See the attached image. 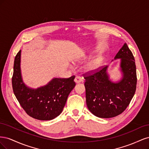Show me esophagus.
<instances>
[{
	"mask_svg": "<svg viewBox=\"0 0 149 149\" xmlns=\"http://www.w3.org/2000/svg\"><path fill=\"white\" fill-rule=\"evenodd\" d=\"M83 81V79L81 77H80V76H76V78L74 79V82L76 83H79Z\"/></svg>",
	"mask_w": 149,
	"mask_h": 149,
	"instance_id": "obj_1",
	"label": "esophagus"
}]
</instances>
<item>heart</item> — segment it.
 <instances>
[{
	"label": "heart",
	"instance_id": "heart-1",
	"mask_svg": "<svg viewBox=\"0 0 149 149\" xmlns=\"http://www.w3.org/2000/svg\"><path fill=\"white\" fill-rule=\"evenodd\" d=\"M102 63V58L98 57L89 61L86 66V69L88 71H93L97 69Z\"/></svg>",
	"mask_w": 149,
	"mask_h": 149
}]
</instances>
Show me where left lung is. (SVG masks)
<instances>
[{
  "label": "left lung",
  "instance_id": "obj_1",
  "mask_svg": "<svg viewBox=\"0 0 149 149\" xmlns=\"http://www.w3.org/2000/svg\"><path fill=\"white\" fill-rule=\"evenodd\" d=\"M120 59L123 78L114 83L107 73V66L93 74L85 73L86 100L88 109L98 118H111L127 107L136 90L137 74L134 57L124 43L114 60Z\"/></svg>",
  "mask_w": 149,
  "mask_h": 149
}]
</instances>
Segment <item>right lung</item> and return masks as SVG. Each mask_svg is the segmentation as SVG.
Instances as JSON below:
<instances>
[{"label": "right lung", "mask_w": 149, "mask_h": 149, "mask_svg": "<svg viewBox=\"0 0 149 149\" xmlns=\"http://www.w3.org/2000/svg\"><path fill=\"white\" fill-rule=\"evenodd\" d=\"M20 56L21 50L15 56L12 78L13 91L18 101L26 113L34 119L48 120L56 118L61 113L68 96L75 86V76L54 78L44 86L30 88L22 78Z\"/></svg>", "instance_id": "1"}]
</instances>
